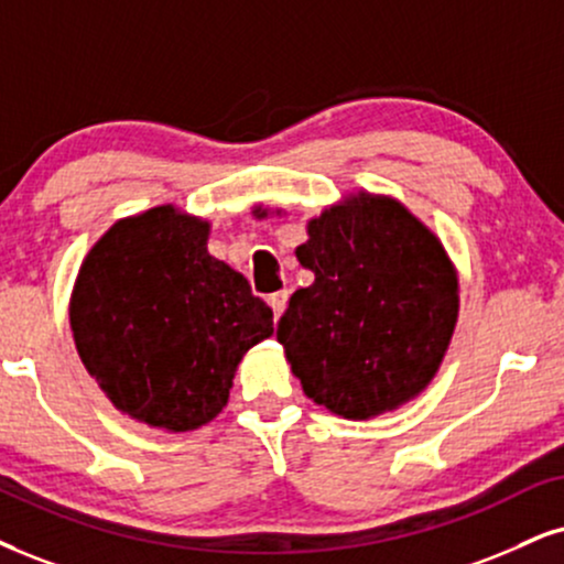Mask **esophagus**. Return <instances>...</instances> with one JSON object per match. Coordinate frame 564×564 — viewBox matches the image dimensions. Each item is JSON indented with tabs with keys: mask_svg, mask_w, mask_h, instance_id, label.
<instances>
[{
	"mask_svg": "<svg viewBox=\"0 0 564 564\" xmlns=\"http://www.w3.org/2000/svg\"><path fill=\"white\" fill-rule=\"evenodd\" d=\"M288 297H290L288 290H280V293L269 295V305L271 311H274V318H280L284 314V308H288Z\"/></svg>",
	"mask_w": 564,
	"mask_h": 564,
	"instance_id": "34e87169",
	"label": "esophagus"
}]
</instances>
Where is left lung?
<instances>
[{"label": "left lung", "mask_w": 564, "mask_h": 564, "mask_svg": "<svg viewBox=\"0 0 564 564\" xmlns=\"http://www.w3.org/2000/svg\"><path fill=\"white\" fill-rule=\"evenodd\" d=\"M295 253L316 280L290 297L276 339L303 392L350 421L421 394L460 308L440 238L400 200L358 193L311 219Z\"/></svg>", "instance_id": "left-lung-1"}]
</instances>
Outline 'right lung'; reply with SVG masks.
<instances>
[{"label": "right lung", "mask_w": 564, "mask_h": 564, "mask_svg": "<svg viewBox=\"0 0 564 564\" xmlns=\"http://www.w3.org/2000/svg\"><path fill=\"white\" fill-rule=\"evenodd\" d=\"M208 221L156 206L115 221L69 297L78 356L112 405L193 431L227 405L242 356L271 337V308L206 248Z\"/></svg>", "instance_id": "1"}]
</instances>
